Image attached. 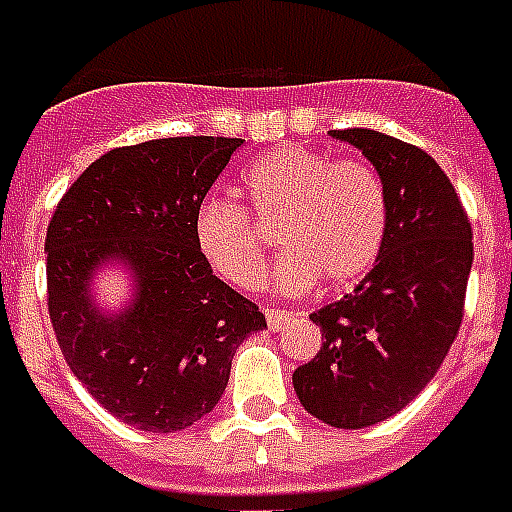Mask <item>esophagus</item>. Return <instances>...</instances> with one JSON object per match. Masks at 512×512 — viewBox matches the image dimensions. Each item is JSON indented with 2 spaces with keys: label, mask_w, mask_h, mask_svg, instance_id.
<instances>
[{
  "label": "esophagus",
  "mask_w": 512,
  "mask_h": 512,
  "mask_svg": "<svg viewBox=\"0 0 512 512\" xmlns=\"http://www.w3.org/2000/svg\"><path fill=\"white\" fill-rule=\"evenodd\" d=\"M267 325L272 327V330H282V325H285V320L290 317V312H285V309H267Z\"/></svg>",
  "instance_id": "esophagus-1"
}]
</instances>
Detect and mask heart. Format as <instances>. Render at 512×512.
I'll list each match as a JSON object with an SVG mask.
<instances>
[{
  "mask_svg": "<svg viewBox=\"0 0 512 512\" xmlns=\"http://www.w3.org/2000/svg\"><path fill=\"white\" fill-rule=\"evenodd\" d=\"M240 208L208 200L198 208L192 237L200 259L237 290L267 280V243L282 248L275 280L285 293H306L320 277L349 285L378 261L388 232V192L370 163L330 161L301 145L259 155L237 182Z\"/></svg>",
  "mask_w": 512,
  "mask_h": 512,
  "instance_id": "heart-1",
  "label": "heart"
}]
</instances>
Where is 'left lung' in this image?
<instances>
[{
	"label": "left lung",
	"instance_id": "1",
	"mask_svg": "<svg viewBox=\"0 0 512 512\" xmlns=\"http://www.w3.org/2000/svg\"><path fill=\"white\" fill-rule=\"evenodd\" d=\"M383 179L388 232L375 267L309 320L320 354L293 372L304 410L333 428H367L404 410L436 375L463 322L473 230L431 155L372 129H335Z\"/></svg>",
	"mask_w": 512,
	"mask_h": 512
}]
</instances>
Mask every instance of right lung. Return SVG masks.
<instances>
[{
    "label": "right lung",
    "mask_w": 512,
    "mask_h": 512,
    "mask_svg": "<svg viewBox=\"0 0 512 512\" xmlns=\"http://www.w3.org/2000/svg\"><path fill=\"white\" fill-rule=\"evenodd\" d=\"M237 137H166L108 150L81 174L47 227V306L71 372L137 431L174 433L214 410L232 354L267 320L203 264L192 222ZM135 269L130 309L88 301L91 269Z\"/></svg>",
    "instance_id": "add662e5"
}]
</instances>
